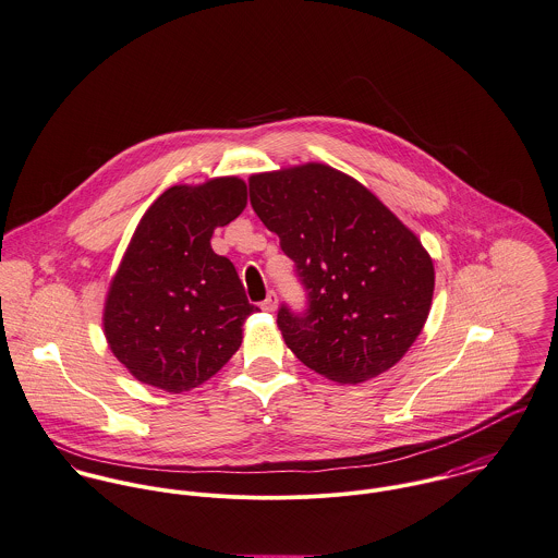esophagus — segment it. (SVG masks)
<instances>
[{
  "label": "esophagus",
  "instance_id": "34e87169",
  "mask_svg": "<svg viewBox=\"0 0 558 558\" xmlns=\"http://www.w3.org/2000/svg\"><path fill=\"white\" fill-rule=\"evenodd\" d=\"M260 308L265 310V312H274V310H276V295H274V293H269V295L263 300Z\"/></svg>",
  "mask_w": 558,
  "mask_h": 558
}]
</instances>
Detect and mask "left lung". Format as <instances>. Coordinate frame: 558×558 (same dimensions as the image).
I'll use <instances>...</instances> for the list:
<instances>
[{
  "label": "left lung",
  "instance_id": "left-lung-1",
  "mask_svg": "<svg viewBox=\"0 0 558 558\" xmlns=\"http://www.w3.org/2000/svg\"><path fill=\"white\" fill-rule=\"evenodd\" d=\"M250 205L306 291L304 312L278 310L298 360L338 383L398 364L433 304V258L422 242L368 187L316 162L252 175Z\"/></svg>",
  "mask_w": 558,
  "mask_h": 558
}]
</instances>
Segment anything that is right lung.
Instances as JSON below:
<instances>
[{
  "label": "right lung",
  "instance_id": "obj_1",
  "mask_svg": "<svg viewBox=\"0 0 558 558\" xmlns=\"http://www.w3.org/2000/svg\"><path fill=\"white\" fill-rule=\"evenodd\" d=\"M246 196L238 178L173 186L141 218L105 306L109 347L141 383L190 391L240 349L258 308L209 240L244 211Z\"/></svg>",
  "mask_w": 558,
  "mask_h": 558
}]
</instances>
